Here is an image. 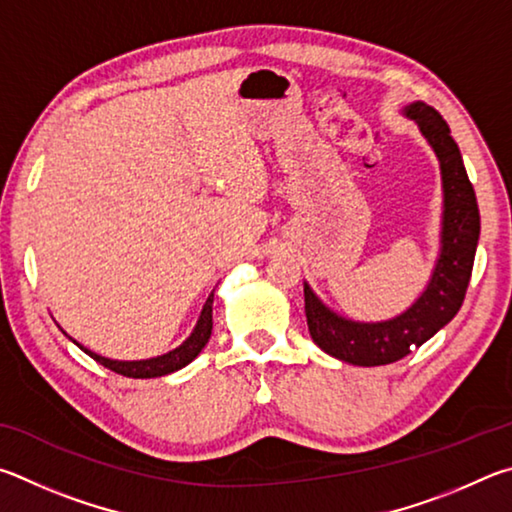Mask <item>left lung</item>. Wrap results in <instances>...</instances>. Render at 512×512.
Wrapping results in <instances>:
<instances>
[{"instance_id":"obj_1","label":"left lung","mask_w":512,"mask_h":512,"mask_svg":"<svg viewBox=\"0 0 512 512\" xmlns=\"http://www.w3.org/2000/svg\"><path fill=\"white\" fill-rule=\"evenodd\" d=\"M409 119L418 123L423 137L441 161L443 177V229L441 254L436 258L432 279L411 308L389 321H351L339 317L319 301L308 283L306 297L308 330L315 344L337 360L355 366H382L407 357L423 346L438 330L450 324L468 290L474 254L481 231L477 195L465 173L461 150L432 105L416 101L405 107Z\"/></svg>"}]
</instances>
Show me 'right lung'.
Instances as JSON below:
<instances>
[{
  "label": "right lung",
  "mask_w": 512,
  "mask_h": 512,
  "mask_svg": "<svg viewBox=\"0 0 512 512\" xmlns=\"http://www.w3.org/2000/svg\"><path fill=\"white\" fill-rule=\"evenodd\" d=\"M211 330H213V292L209 294V299H206V303H204L202 315H200V319H197L191 337H188L182 346H177L175 351H170L166 355L150 357V360H139V362H119V360H107V357H103V355H96V353L89 351V348L80 346L76 339H71V337L69 339L76 346H80V351H85L89 357H92V360H96L98 364H103L105 369H110V371L119 373V375H125V378H161V375L179 371L182 366L191 364L195 357L200 355V351L206 346V342H209Z\"/></svg>",
  "instance_id": "1"
}]
</instances>
